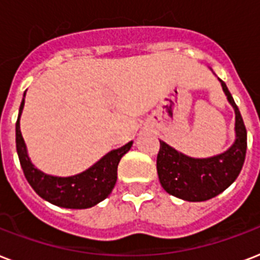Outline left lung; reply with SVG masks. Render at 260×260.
<instances>
[{"label": "left lung", "mask_w": 260, "mask_h": 260, "mask_svg": "<svg viewBox=\"0 0 260 260\" xmlns=\"http://www.w3.org/2000/svg\"><path fill=\"white\" fill-rule=\"evenodd\" d=\"M222 90L236 113V140L224 154L208 159H194L178 152L160 142L156 170L163 189L185 201L200 202L216 197L238 178L244 165L247 151V129L243 117L226 85Z\"/></svg>", "instance_id": "left-lung-1"}]
</instances>
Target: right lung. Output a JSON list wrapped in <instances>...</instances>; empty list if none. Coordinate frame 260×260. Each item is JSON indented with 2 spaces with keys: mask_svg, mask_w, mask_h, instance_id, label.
<instances>
[{
  "mask_svg": "<svg viewBox=\"0 0 260 260\" xmlns=\"http://www.w3.org/2000/svg\"><path fill=\"white\" fill-rule=\"evenodd\" d=\"M24 100L20 105L16 122V148L24 175L32 189L46 201L69 209H86L104 201L112 193L116 185L118 162L129 151L132 142L121 148L108 152L89 170L78 175L67 178L47 175L30 163L29 156L26 154L25 143L20 131V116Z\"/></svg>",
  "mask_w": 260,
  "mask_h": 260,
  "instance_id": "add662e5",
  "label": "right lung"
}]
</instances>
